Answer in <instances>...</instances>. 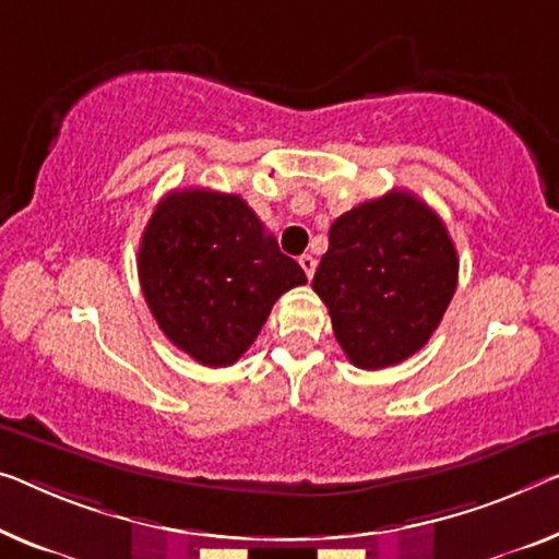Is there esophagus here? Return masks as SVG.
Masks as SVG:
<instances>
[{
    "instance_id": "esophagus-1",
    "label": "esophagus",
    "mask_w": 559,
    "mask_h": 559,
    "mask_svg": "<svg viewBox=\"0 0 559 559\" xmlns=\"http://www.w3.org/2000/svg\"><path fill=\"white\" fill-rule=\"evenodd\" d=\"M298 263H301L306 278L311 281L313 273H316V258H313V255H301V258H298Z\"/></svg>"
}]
</instances>
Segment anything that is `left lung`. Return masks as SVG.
<instances>
[{"label": "left lung", "instance_id": "obj_1", "mask_svg": "<svg viewBox=\"0 0 559 559\" xmlns=\"http://www.w3.org/2000/svg\"><path fill=\"white\" fill-rule=\"evenodd\" d=\"M456 276L460 258L439 215L406 190H391L333 221L311 286L348 361L377 371L427 344Z\"/></svg>", "mask_w": 559, "mask_h": 559}]
</instances>
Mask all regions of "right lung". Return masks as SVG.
<instances>
[{
    "instance_id": "obj_1",
    "label": "right lung",
    "mask_w": 559,
    "mask_h": 559,
    "mask_svg": "<svg viewBox=\"0 0 559 559\" xmlns=\"http://www.w3.org/2000/svg\"><path fill=\"white\" fill-rule=\"evenodd\" d=\"M138 273L170 344L211 369L236 364L273 304L306 283L243 198L205 188L173 190L157 203Z\"/></svg>"
}]
</instances>
